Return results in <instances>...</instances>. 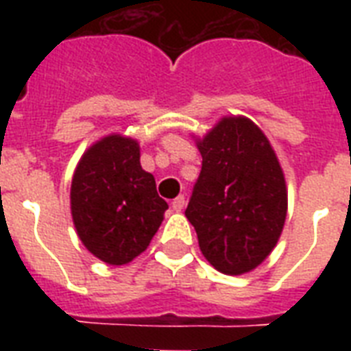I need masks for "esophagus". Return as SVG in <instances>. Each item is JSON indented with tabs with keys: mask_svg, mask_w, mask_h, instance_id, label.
<instances>
[{
	"mask_svg": "<svg viewBox=\"0 0 351 351\" xmlns=\"http://www.w3.org/2000/svg\"><path fill=\"white\" fill-rule=\"evenodd\" d=\"M184 206H186V197H184V195H178V197L171 202V208L175 209V211H182Z\"/></svg>",
	"mask_w": 351,
	"mask_h": 351,
	"instance_id": "1",
	"label": "esophagus"
}]
</instances>
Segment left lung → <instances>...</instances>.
<instances>
[{
	"label": "left lung",
	"mask_w": 351,
	"mask_h": 351,
	"mask_svg": "<svg viewBox=\"0 0 351 351\" xmlns=\"http://www.w3.org/2000/svg\"><path fill=\"white\" fill-rule=\"evenodd\" d=\"M197 147L202 171L186 217L202 255L226 275L255 269L277 245L288 211L282 167L266 134L245 117H224Z\"/></svg>",
	"instance_id": "obj_1"
}]
</instances>
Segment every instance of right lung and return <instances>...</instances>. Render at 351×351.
Here are the masks:
<instances>
[{
  "label": "right lung",
  "instance_id": "add662e5",
  "mask_svg": "<svg viewBox=\"0 0 351 351\" xmlns=\"http://www.w3.org/2000/svg\"><path fill=\"white\" fill-rule=\"evenodd\" d=\"M167 202L140 165L132 138L109 134L80 158L71 186V213L80 240L100 261L121 266L147 250Z\"/></svg>",
  "mask_w": 351,
  "mask_h": 351
}]
</instances>
